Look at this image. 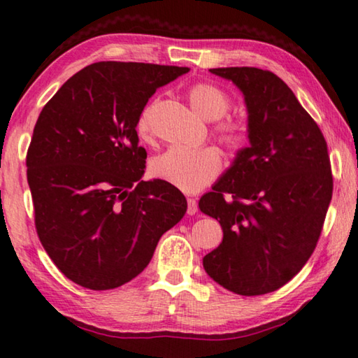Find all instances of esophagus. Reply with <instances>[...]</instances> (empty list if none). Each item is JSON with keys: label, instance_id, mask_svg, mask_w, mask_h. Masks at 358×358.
I'll return each mask as SVG.
<instances>
[{"label": "esophagus", "instance_id": "obj_1", "mask_svg": "<svg viewBox=\"0 0 358 358\" xmlns=\"http://www.w3.org/2000/svg\"><path fill=\"white\" fill-rule=\"evenodd\" d=\"M197 213V201L192 197H187V215H196Z\"/></svg>", "mask_w": 358, "mask_h": 358}]
</instances>
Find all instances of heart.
Here are the masks:
<instances>
[{
    "label": "heart",
    "instance_id": "b5f03b06",
    "mask_svg": "<svg viewBox=\"0 0 358 358\" xmlns=\"http://www.w3.org/2000/svg\"><path fill=\"white\" fill-rule=\"evenodd\" d=\"M191 106L205 120H220L229 112L230 96L217 85L208 82L194 83L187 90ZM156 104L151 102L138 113L136 132L148 142L153 136V113ZM216 134L230 151H241L250 141V124L243 118H222L216 124ZM222 159L215 147L185 148L172 147L156 156L150 164L155 178L166 181L185 192H197L213 181L221 172Z\"/></svg>",
    "mask_w": 358,
    "mask_h": 358
}]
</instances>
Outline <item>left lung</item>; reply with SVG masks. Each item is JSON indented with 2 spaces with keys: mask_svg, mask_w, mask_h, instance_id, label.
Masks as SVG:
<instances>
[{
  "mask_svg": "<svg viewBox=\"0 0 358 358\" xmlns=\"http://www.w3.org/2000/svg\"><path fill=\"white\" fill-rule=\"evenodd\" d=\"M210 72L245 94L251 147L199 202L222 227L203 268L230 292L268 294L292 280L317 245L333 192L329 150L316 121L273 72Z\"/></svg>",
  "mask_w": 358,
  "mask_h": 358,
  "instance_id": "obj_1",
  "label": "left lung"
}]
</instances>
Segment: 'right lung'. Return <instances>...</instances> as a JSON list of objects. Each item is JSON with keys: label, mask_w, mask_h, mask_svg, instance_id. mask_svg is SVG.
Wrapping results in <instances>:
<instances>
[{"label": "right lung", "mask_w": 358, "mask_h": 358, "mask_svg": "<svg viewBox=\"0 0 358 358\" xmlns=\"http://www.w3.org/2000/svg\"><path fill=\"white\" fill-rule=\"evenodd\" d=\"M187 68L101 62L72 76L42 108L27 153L36 232L53 264L92 290L123 286L185 216L177 187L141 180L136 121L156 90Z\"/></svg>", "instance_id": "1"}]
</instances>
